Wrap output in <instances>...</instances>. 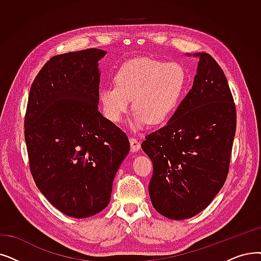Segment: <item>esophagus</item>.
Listing matches in <instances>:
<instances>
[{"instance_id": "34e87169", "label": "esophagus", "mask_w": 261, "mask_h": 261, "mask_svg": "<svg viewBox=\"0 0 261 261\" xmlns=\"http://www.w3.org/2000/svg\"><path fill=\"white\" fill-rule=\"evenodd\" d=\"M129 141H130V147L132 151H138L141 148V143L138 141L137 138L131 137Z\"/></svg>"}]
</instances>
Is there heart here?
Listing matches in <instances>:
<instances>
[{"mask_svg":"<svg viewBox=\"0 0 261 261\" xmlns=\"http://www.w3.org/2000/svg\"><path fill=\"white\" fill-rule=\"evenodd\" d=\"M186 82L187 73L177 63L134 59L117 71L115 86L100 90L99 101L105 117L117 123L130 110L133 99L137 114L131 127L138 129L147 121L159 126L175 113Z\"/></svg>","mask_w":261,"mask_h":261,"instance_id":"obj_1","label":"heart"}]
</instances>
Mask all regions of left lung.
Here are the masks:
<instances>
[{
  "instance_id": "obj_1",
  "label": "left lung",
  "mask_w": 261,
  "mask_h": 261,
  "mask_svg": "<svg viewBox=\"0 0 261 261\" xmlns=\"http://www.w3.org/2000/svg\"><path fill=\"white\" fill-rule=\"evenodd\" d=\"M199 56L188 95L142 149L153 166L149 195L165 218L186 220L207 208L227 178L237 112L226 76L208 53Z\"/></svg>"
}]
</instances>
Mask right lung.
<instances>
[{
  "instance_id": "obj_1",
  "label": "right lung",
  "mask_w": 261,
  "mask_h": 261,
  "mask_svg": "<svg viewBox=\"0 0 261 261\" xmlns=\"http://www.w3.org/2000/svg\"><path fill=\"white\" fill-rule=\"evenodd\" d=\"M105 54L93 48L51 58L31 86L24 117L34 181L56 209L76 219L108 206L130 149L127 134L98 111Z\"/></svg>"
}]
</instances>
